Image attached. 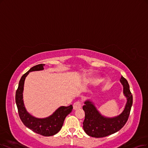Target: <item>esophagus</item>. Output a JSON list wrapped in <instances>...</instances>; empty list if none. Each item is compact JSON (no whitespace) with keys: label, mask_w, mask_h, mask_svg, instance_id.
<instances>
[{"label":"esophagus","mask_w":148,"mask_h":148,"mask_svg":"<svg viewBox=\"0 0 148 148\" xmlns=\"http://www.w3.org/2000/svg\"><path fill=\"white\" fill-rule=\"evenodd\" d=\"M82 107V103L80 101L75 102L73 104V109L74 110H77Z\"/></svg>","instance_id":"obj_1"}]
</instances>
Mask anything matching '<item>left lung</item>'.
Returning <instances> with one entry per match:
<instances>
[{
  "instance_id": "1",
  "label": "left lung",
  "mask_w": 148,
  "mask_h": 148,
  "mask_svg": "<svg viewBox=\"0 0 148 148\" xmlns=\"http://www.w3.org/2000/svg\"><path fill=\"white\" fill-rule=\"evenodd\" d=\"M120 82L123 86V93L127 98V102L124 110L119 115L112 118L106 117L97 110L93 102L90 101L85 102L83 110L85 116L83 128L88 135L95 138L105 137L118 132L127 121L132 106L133 97L127 80L121 76Z\"/></svg>"
}]
</instances>
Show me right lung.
<instances>
[{"mask_svg":"<svg viewBox=\"0 0 148 148\" xmlns=\"http://www.w3.org/2000/svg\"><path fill=\"white\" fill-rule=\"evenodd\" d=\"M45 65V64H40L34 66L22 76L16 92L15 100L19 116L25 126L35 133L49 136L56 135L59 132L63 126L65 118L72 112L73 107L72 105L68 107H60L51 116L45 118H35L26 110L23 94L25 77L30 72L43 70Z\"/></svg>","mask_w":148,"mask_h":148,"instance_id":"add662e5","label":"right lung"}]
</instances>
